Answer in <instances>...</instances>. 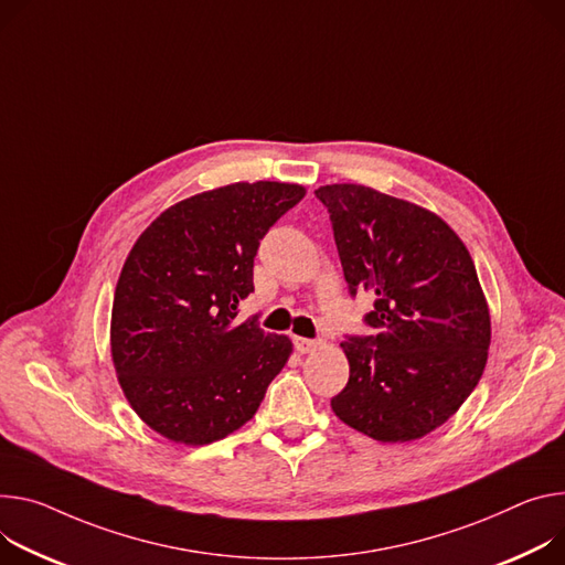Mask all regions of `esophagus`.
<instances>
[{
	"label": "esophagus",
	"instance_id": "34e87169",
	"mask_svg": "<svg viewBox=\"0 0 565 565\" xmlns=\"http://www.w3.org/2000/svg\"><path fill=\"white\" fill-rule=\"evenodd\" d=\"M322 342L320 340H311V338H295V349L299 353H311L313 349H318Z\"/></svg>",
	"mask_w": 565,
	"mask_h": 565
}]
</instances>
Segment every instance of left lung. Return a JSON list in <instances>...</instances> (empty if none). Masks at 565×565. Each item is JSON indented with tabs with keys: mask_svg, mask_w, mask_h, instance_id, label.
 <instances>
[{
	"mask_svg": "<svg viewBox=\"0 0 565 565\" xmlns=\"http://www.w3.org/2000/svg\"><path fill=\"white\" fill-rule=\"evenodd\" d=\"M324 204L349 295H376L344 335L349 383L333 413L376 441H413L476 390L491 342L487 299L467 245L435 214L363 184H327Z\"/></svg>",
	"mask_w": 565,
	"mask_h": 565,
	"instance_id": "1",
	"label": "left lung"
}]
</instances>
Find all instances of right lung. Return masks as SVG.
Listing matches in <instances>:
<instances>
[{
  "mask_svg": "<svg viewBox=\"0 0 565 565\" xmlns=\"http://www.w3.org/2000/svg\"><path fill=\"white\" fill-rule=\"evenodd\" d=\"M303 186L236 182L186 198L132 245L113 303V361L135 413L162 437L202 446L259 409L292 344L259 316L238 322L254 292V256Z\"/></svg>",
  "mask_w": 565,
  "mask_h": 565,
  "instance_id": "1",
  "label": "right lung"
}]
</instances>
